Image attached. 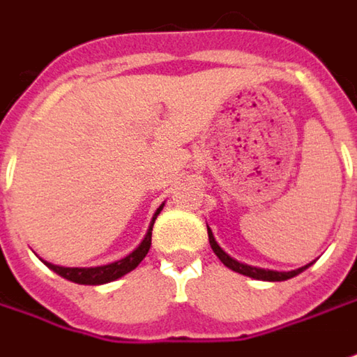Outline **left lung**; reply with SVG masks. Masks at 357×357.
Masks as SVG:
<instances>
[{"instance_id": "1", "label": "left lung", "mask_w": 357, "mask_h": 357, "mask_svg": "<svg viewBox=\"0 0 357 357\" xmlns=\"http://www.w3.org/2000/svg\"><path fill=\"white\" fill-rule=\"evenodd\" d=\"M208 242H211V248L214 250V254L220 258V262L225 264L230 270H234V272H238V274H244V276H250V278H256V280H266V282H282V280H288V278H294L296 274H300V272H304L306 268L312 264H306V266L298 268V270H292V272H276V270H264V268H256V266H248V264H242L238 260H234L232 256H228L220 246H218V242L214 240L213 230L208 228Z\"/></svg>"}]
</instances>
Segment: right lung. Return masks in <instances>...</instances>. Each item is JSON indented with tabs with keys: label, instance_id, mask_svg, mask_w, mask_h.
I'll list each match as a JSON object with an SVG mask.
<instances>
[{
	"label": "right lung",
	"instance_id": "add662e5",
	"mask_svg": "<svg viewBox=\"0 0 357 357\" xmlns=\"http://www.w3.org/2000/svg\"><path fill=\"white\" fill-rule=\"evenodd\" d=\"M165 204H160L157 208V213L153 216V222L144 234L143 242L125 258H121L117 262H111V264H105V266H95V268H65L57 266V264H51V262H45L53 272H57L59 276H63L65 280L75 282V284H91V286H97V284H107V282H113L125 276L127 272L135 270V268L141 264L149 248H151V236H153V225H155V218L158 216V213L162 211Z\"/></svg>",
	"mask_w": 357,
	"mask_h": 357
}]
</instances>
